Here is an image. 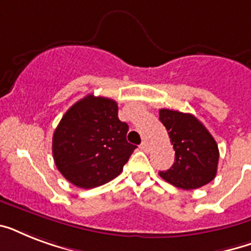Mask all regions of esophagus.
I'll list each match as a JSON object with an SVG mask.
<instances>
[{
  "mask_svg": "<svg viewBox=\"0 0 251 251\" xmlns=\"http://www.w3.org/2000/svg\"><path fill=\"white\" fill-rule=\"evenodd\" d=\"M141 150H143L145 152H149V151H150L149 142H146V141L142 142V143H141Z\"/></svg>",
  "mask_w": 251,
  "mask_h": 251,
  "instance_id": "34e87169",
  "label": "esophagus"
}]
</instances>
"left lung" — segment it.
Instances as JSON below:
<instances>
[{
    "mask_svg": "<svg viewBox=\"0 0 251 251\" xmlns=\"http://www.w3.org/2000/svg\"><path fill=\"white\" fill-rule=\"evenodd\" d=\"M159 120L176 151L173 165L159 172L161 178L183 190L211 182L218 172L219 149L210 131L195 116L178 110L160 109Z\"/></svg>",
    "mask_w": 251,
    "mask_h": 251,
    "instance_id": "1",
    "label": "left lung"
}]
</instances>
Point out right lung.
<instances>
[{
	"instance_id": "obj_1",
	"label": "right lung",
	"mask_w": 251,
	"mask_h": 251,
	"mask_svg": "<svg viewBox=\"0 0 251 251\" xmlns=\"http://www.w3.org/2000/svg\"><path fill=\"white\" fill-rule=\"evenodd\" d=\"M129 126L112 99L87 95L61 118L53 134V159L69 182L92 189L116 178L137 146L126 141Z\"/></svg>"
}]
</instances>
